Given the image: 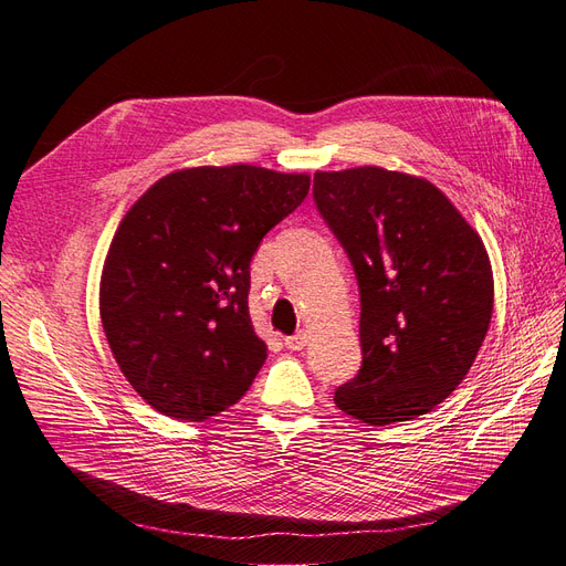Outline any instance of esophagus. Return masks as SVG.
<instances>
[{"mask_svg":"<svg viewBox=\"0 0 566 566\" xmlns=\"http://www.w3.org/2000/svg\"><path fill=\"white\" fill-rule=\"evenodd\" d=\"M306 342H310V333L300 331V333H295V335L285 337V347H287L290 352H300V349L306 347Z\"/></svg>","mask_w":566,"mask_h":566,"instance_id":"34e87169","label":"esophagus"}]
</instances>
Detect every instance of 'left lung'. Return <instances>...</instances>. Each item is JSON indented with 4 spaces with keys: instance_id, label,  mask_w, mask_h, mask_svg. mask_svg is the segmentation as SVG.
<instances>
[{
    "instance_id": "obj_1",
    "label": "left lung",
    "mask_w": 566,
    "mask_h": 566,
    "mask_svg": "<svg viewBox=\"0 0 566 566\" xmlns=\"http://www.w3.org/2000/svg\"><path fill=\"white\" fill-rule=\"evenodd\" d=\"M314 200L361 293L364 364L337 387V408L375 427L430 413L465 380L489 333L482 238L434 184L382 167L316 172Z\"/></svg>"
}]
</instances>
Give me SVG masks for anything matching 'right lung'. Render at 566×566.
<instances>
[{
	"mask_svg": "<svg viewBox=\"0 0 566 566\" xmlns=\"http://www.w3.org/2000/svg\"><path fill=\"white\" fill-rule=\"evenodd\" d=\"M310 175L254 165L163 177L119 221L98 287L115 361L139 397L177 420H208L266 361L250 310L262 238L310 193Z\"/></svg>",
	"mask_w": 566,
	"mask_h": 566,
	"instance_id": "add662e5",
	"label": "right lung"
}]
</instances>
